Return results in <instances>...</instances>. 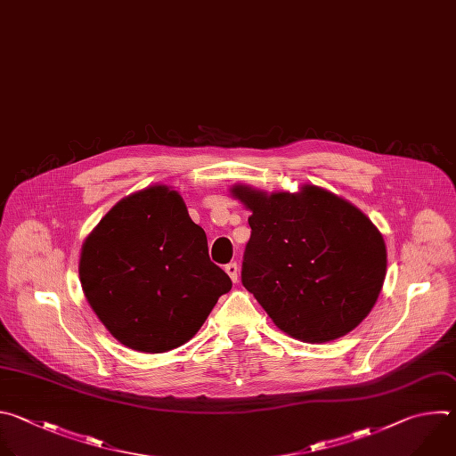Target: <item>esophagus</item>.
I'll return each instance as SVG.
<instances>
[{"label":"esophagus","mask_w":456,"mask_h":456,"mask_svg":"<svg viewBox=\"0 0 456 456\" xmlns=\"http://www.w3.org/2000/svg\"><path fill=\"white\" fill-rule=\"evenodd\" d=\"M224 271L228 273V277L232 279V282H237V271H239V267H237V264H235V262H230V264H226Z\"/></svg>","instance_id":"obj_1"}]
</instances>
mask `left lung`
Segmentation results:
<instances>
[{
    "label": "left lung",
    "instance_id": "left-lung-1",
    "mask_svg": "<svg viewBox=\"0 0 456 456\" xmlns=\"http://www.w3.org/2000/svg\"><path fill=\"white\" fill-rule=\"evenodd\" d=\"M230 194L251 212L242 286L281 330L307 343L345 336L369 316L387 277L378 226L346 200L316 185Z\"/></svg>",
    "mask_w": 456,
    "mask_h": 456
}]
</instances>
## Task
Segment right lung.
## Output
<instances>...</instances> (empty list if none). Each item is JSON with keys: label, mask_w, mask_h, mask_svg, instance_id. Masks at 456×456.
<instances>
[{"label": "right lung", "mask_w": 456, "mask_h": 456, "mask_svg": "<svg viewBox=\"0 0 456 456\" xmlns=\"http://www.w3.org/2000/svg\"><path fill=\"white\" fill-rule=\"evenodd\" d=\"M78 279L111 336L145 354L187 343L232 289L183 198L159 183L120 200L101 219L82 244Z\"/></svg>", "instance_id": "right-lung-1"}]
</instances>
